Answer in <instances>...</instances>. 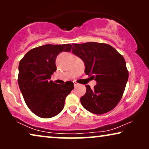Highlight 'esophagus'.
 <instances>
[{"instance_id":"esophagus-1","label":"esophagus","mask_w":149,"mask_h":149,"mask_svg":"<svg viewBox=\"0 0 149 149\" xmlns=\"http://www.w3.org/2000/svg\"><path fill=\"white\" fill-rule=\"evenodd\" d=\"M79 85H80V84H79V83H77V82H74V87H77L78 86H79Z\"/></svg>"}]
</instances>
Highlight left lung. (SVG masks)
Listing matches in <instances>:
<instances>
[{"label": "left lung", "mask_w": 149, "mask_h": 149, "mask_svg": "<svg viewBox=\"0 0 149 149\" xmlns=\"http://www.w3.org/2000/svg\"><path fill=\"white\" fill-rule=\"evenodd\" d=\"M72 53L83 60L85 74L97 82L93 89L85 85L81 104L96 115L112 111L121 100L129 77L123 56L110 45L95 42L72 44Z\"/></svg>", "instance_id": "obj_1"}]
</instances>
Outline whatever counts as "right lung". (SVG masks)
Returning a JSON list of instances; mask_svg holds the SVG:
<instances>
[{
    "label": "right lung",
    "instance_id": "right-lung-1",
    "mask_svg": "<svg viewBox=\"0 0 149 149\" xmlns=\"http://www.w3.org/2000/svg\"><path fill=\"white\" fill-rule=\"evenodd\" d=\"M71 49L70 44L45 45L30 50L20 60L17 79L20 91L26 105L38 117L46 119L58 115L74 89L72 81L59 85L49 81L57 69L58 55Z\"/></svg>",
    "mask_w": 149,
    "mask_h": 149
}]
</instances>
